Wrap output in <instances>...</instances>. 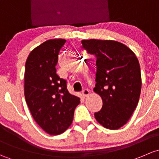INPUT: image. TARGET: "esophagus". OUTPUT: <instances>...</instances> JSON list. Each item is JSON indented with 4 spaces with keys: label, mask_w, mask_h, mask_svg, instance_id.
I'll list each match as a JSON object with an SVG mask.
<instances>
[{
    "label": "esophagus",
    "mask_w": 159,
    "mask_h": 159,
    "mask_svg": "<svg viewBox=\"0 0 159 159\" xmlns=\"http://www.w3.org/2000/svg\"><path fill=\"white\" fill-rule=\"evenodd\" d=\"M82 94H83V96H84V97H86V96H87L89 94V89H83V90L82 91Z\"/></svg>",
    "instance_id": "esophagus-1"
}]
</instances>
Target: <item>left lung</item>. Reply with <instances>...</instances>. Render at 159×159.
I'll list each match as a JSON object with an SVG mask.
<instances>
[{"mask_svg": "<svg viewBox=\"0 0 159 159\" xmlns=\"http://www.w3.org/2000/svg\"><path fill=\"white\" fill-rule=\"evenodd\" d=\"M82 48L93 56L96 74L95 93L102 99L97 122L106 129L123 126L138 105L142 87L140 66L135 53L114 40H82Z\"/></svg>", "mask_w": 159, "mask_h": 159, "instance_id": "1", "label": "left lung"}]
</instances>
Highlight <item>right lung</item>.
Returning a JSON list of instances; mask_svg holds the SVG:
<instances>
[{"mask_svg": "<svg viewBox=\"0 0 159 159\" xmlns=\"http://www.w3.org/2000/svg\"><path fill=\"white\" fill-rule=\"evenodd\" d=\"M63 39L45 41L32 50L25 64L24 96L39 126L52 135H60L73 122L79 97L67 90V82L57 74L58 55Z\"/></svg>", "mask_w": 159, "mask_h": 159, "instance_id": "1", "label": "right lung"}]
</instances>
